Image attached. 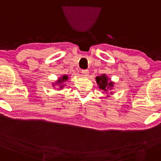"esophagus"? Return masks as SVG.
Listing matches in <instances>:
<instances>
[{
	"instance_id": "34e87169",
	"label": "esophagus",
	"mask_w": 161,
	"mask_h": 161,
	"mask_svg": "<svg viewBox=\"0 0 161 161\" xmlns=\"http://www.w3.org/2000/svg\"><path fill=\"white\" fill-rule=\"evenodd\" d=\"M82 76H87L89 74V71L87 70H82Z\"/></svg>"
}]
</instances>
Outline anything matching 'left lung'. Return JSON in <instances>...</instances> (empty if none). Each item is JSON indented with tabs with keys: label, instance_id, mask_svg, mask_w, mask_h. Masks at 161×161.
<instances>
[{
	"label": "left lung",
	"instance_id": "left-lung-1",
	"mask_svg": "<svg viewBox=\"0 0 161 161\" xmlns=\"http://www.w3.org/2000/svg\"><path fill=\"white\" fill-rule=\"evenodd\" d=\"M96 81H97V85L99 87V89L103 91V92L108 93V91H111L114 87V82L112 81H110V79L106 76V74H103L101 76L96 77ZM111 94H112V91H109ZM107 97H109L108 95Z\"/></svg>",
	"mask_w": 161,
	"mask_h": 161
}]
</instances>
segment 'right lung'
Instances as JSON below:
<instances>
[{
  "label": "right lung",
  "mask_w": 161,
  "mask_h": 161,
  "mask_svg": "<svg viewBox=\"0 0 161 161\" xmlns=\"http://www.w3.org/2000/svg\"><path fill=\"white\" fill-rule=\"evenodd\" d=\"M69 79V77L68 75H63L60 77V78H58L57 79V81L55 82V83H53V86L54 87H58V90H60V89H62L63 87L65 86V84H64V82H66V81H68Z\"/></svg>",
  "instance_id": "add662e5"
}]
</instances>
